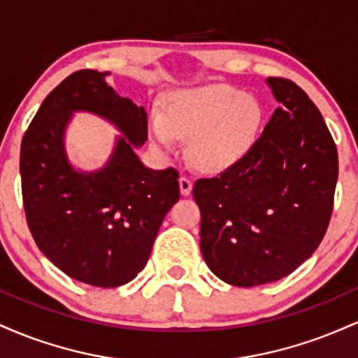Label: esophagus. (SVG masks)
Returning a JSON list of instances; mask_svg holds the SVG:
<instances>
[{
  "mask_svg": "<svg viewBox=\"0 0 358 358\" xmlns=\"http://www.w3.org/2000/svg\"><path fill=\"white\" fill-rule=\"evenodd\" d=\"M180 193H182L183 196H187V195H190L192 193V187H193V183H192V180L188 178V176H180Z\"/></svg>",
  "mask_w": 358,
  "mask_h": 358,
  "instance_id": "1",
  "label": "esophagus"
}]
</instances>
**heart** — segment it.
<instances>
[{
    "label": "heart",
    "mask_w": 358,
    "mask_h": 358,
    "mask_svg": "<svg viewBox=\"0 0 358 358\" xmlns=\"http://www.w3.org/2000/svg\"><path fill=\"white\" fill-rule=\"evenodd\" d=\"M262 109L254 97L227 85H199L173 90L165 99V116L153 110L148 134L163 151L176 136L187 138V153L199 170L219 173L241 163L256 145Z\"/></svg>",
    "instance_id": "b5f03b06"
}]
</instances>
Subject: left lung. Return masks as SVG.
Wrapping results in <instances>:
<instances>
[{
  "instance_id": "obj_1",
  "label": "left lung",
  "mask_w": 358,
  "mask_h": 358,
  "mask_svg": "<svg viewBox=\"0 0 358 358\" xmlns=\"http://www.w3.org/2000/svg\"><path fill=\"white\" fill-rule=\"evenodd\" d=\"M266 82L279 108L261 138L241 163L193 187L205 262L241 287L278 281L315 252L338 178L336 146L313 101L291 80Z\"/></svg>"
}]
</instances>
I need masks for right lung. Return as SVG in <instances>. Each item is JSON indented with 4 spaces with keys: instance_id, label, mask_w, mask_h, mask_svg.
I'll use <instances>...</instances> for the list:
<instances>
[{
    "instance_id": "add662e5",
    "label": "right lung",
    "mask_w": 358,
    "mask_h": 358,
    "mask_svg": "<svg viewBox=\"0 0 358 358\" xmlns=\"http://www.w3.org/2000/svg\"><path fill=\"white\" fill-rule=\"evenodd\" d=\"M108 76L73 72L45 97L23 136L20 175L28 227L52 264L85 285L117 287L145 269L180 190L178 171L151 170L138 158L146 110L116 94ZM73 112L96 113L123 134L99 171H77L68 159Z\"/></svg>"
}]
</instances>
